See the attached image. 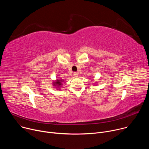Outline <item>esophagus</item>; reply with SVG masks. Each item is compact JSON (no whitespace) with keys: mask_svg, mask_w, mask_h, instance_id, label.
<instances>
[{"mask_svg":"<svg viewBox=\"0 0 149 149\" xmlns=\"http://www.w3.org/2000/svg\"><path fill=\"white\" fill-rule=\"evenodd\" d=\"M74 76H75V77H78V75H79V74H78V72H75L74 73Z\"/></svg>","mask_w":149,"mask_h":149,"instance_id":"esophagus-1","label":"esophagus"}]
</instances>
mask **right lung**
Segmentation results:
<instances>
[{"label": "right lung", "instance_id": "obj_1", "mask_svg": "<svg viewBox=\"0 0 149 149\" xmlns=\"http://www.w3.org/2000/svg\"><path fill=\"white\" fill-rule=\"evenodd\" d=\"M63 82H64V80L56 79L55 81L53 82V86L55 87L56 88H58V90H59V88L61 87L62 85V84L63 83Z\"/></svg>", "mask_w": 149, "mask_h": 149}]
</instances>
